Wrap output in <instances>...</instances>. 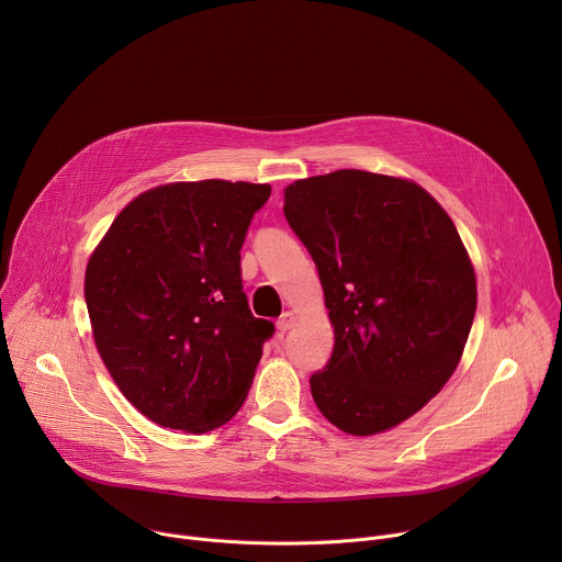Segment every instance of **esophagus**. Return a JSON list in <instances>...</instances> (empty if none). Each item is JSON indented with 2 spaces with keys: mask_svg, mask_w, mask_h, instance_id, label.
Segmentation results:
<instances>
[{
  "mask_svg": "<svg viewBox=\"0 0 562 562\" xmlns=\"http://www.w3.org/2000/svg\"><path fill=\"white\" fill-rule=\"evenodd\" d=\"M295 325V315L291 313V311H284L280 317H278V323H276V327H278V331H289L291 327Z\"/></svg>",
  "mask_w": 562,
  "mask_h": 562,
  "instance_id": "obj_1",
  "label": "esophagus"
}]
</instances>
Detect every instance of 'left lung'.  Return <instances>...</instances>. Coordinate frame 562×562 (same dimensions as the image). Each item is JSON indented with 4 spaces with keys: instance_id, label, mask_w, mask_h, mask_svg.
<instances>
[{
    "instance_id": "obj_1",
    "label": "left lung",
    "mask_w": 562,
    "mask_h": 562,
    "mask_svg": "<svg viewBox=\"0 0 562 562\" xmlns=\"http://www.w3.org/2000/svg\"><path fill=\"white\" fill-rule=\"evenodd\" d=\"M311 254L334 353L311 375L323 416L351 436L386 431L447 384L475 315V273L445 209L416 182L342 169L284 189Z\"/></svg>"
}]
</instances>
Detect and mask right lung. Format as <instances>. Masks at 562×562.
<instances>
[{
  "label": "right lung",
  "instance_id": "right-lung-1",
  "mask_svg": "<svg viewBox=\"0 0 562 562\" xmlns=\"http://www.w3.org/2000/svg\"><path fill=\"white\" fill-rule=\"evenodd\" d=\"M269 184L173 182L137 195L93 251L85 297L95 347L128 403L159 427L228 423L273 336L243 291L239 249Z\"/></svg>",
  "mask_w": 562,
  "mask_h": 562
}]
</instances>
